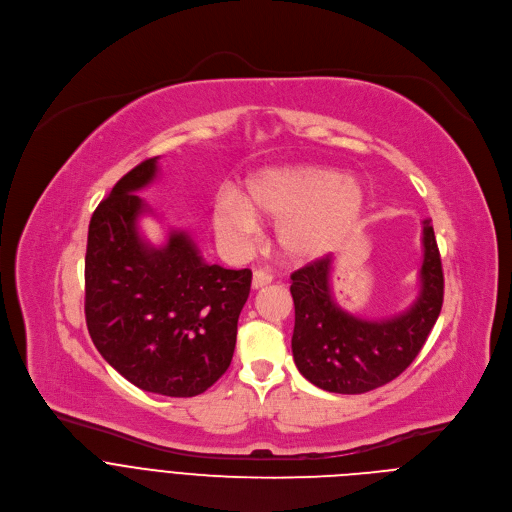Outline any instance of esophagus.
Listing matches in <instances>:
<instances>
[{
  "label": "esophagus",
  "mask_w": 512,
  "mask_h": 512,
  "mask_svg": "<svg viewBox=\"0 0 512 512\" xmlns=\"http://www.w3.org/2000/svg\"><path fill=\"white\" fill-rule=\"evenodd\" d=\"M271 279H273V277H271L267 271L257 269V271H253V281H251V285H253V289H259V287L269 285V283H271Z\"/></svg>",
  "instance_id": "obj_1"
}]
</instances>
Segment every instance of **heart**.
<instances>
[{
    "instance_id": "obj_1",
    "label": "heart",
    "mask_w": 512,
    "mask_h": 512,
    "mask_svg": "<svg viewBox=\"0 0 512 512\" xmlns=\"http://www.w3.org/2000/svg\"><path fill=\"white\" fill-rule=\"evenodd\" d=\"M362 208L364 190L354 178L322 166H283L253 174L243 198L218 196L212 223L231 247H245L257 221L275 225L283 257L306 263L336 251L358 225Z\"/></svg>"
}]
</instances>
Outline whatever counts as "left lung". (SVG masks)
Returning <instances> with one entry per match:
<instances>
[{
  "label": "left lung",
  "mask_w": 512,
  "mask_h": 512,
  "mask_svg": "<svg viewBox=\"0 0 512 512\" xmlns=\"http://www.w3.org/2000/svg\"><path fill=\"white\" fill-rule=\"evenodd\" d=\"M332 259L291 273L296 326L291 350L298 371L316 387L360 395L397 379L423 348L444 304V271L431 221H423L419 294L401 314L362 320L344 312L330 285Z\"/></svg>",
  "instance_id": "left-lung-1"
}]
</instances>
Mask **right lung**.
Segmentation results:
<instances>
[{"label": "right lung", "mask_w": 512, "mask_h": 512, "mask_svg": "<svg viewBox=\"0 0 512 512\" xmlns=\"http://www.w3.org/2000/svg\"><path fill=\"white\" fill-rule=\"evenodd\" d=\"M158 158L127 172L91 216L85 257V316L93 344L135 387L194 397L225 375L251 271L202 261L184 231L164 247L145 243L135 194L154 182Z\"/></svg>", "instance_id": "right-lung-1"}]
</instances>
